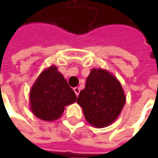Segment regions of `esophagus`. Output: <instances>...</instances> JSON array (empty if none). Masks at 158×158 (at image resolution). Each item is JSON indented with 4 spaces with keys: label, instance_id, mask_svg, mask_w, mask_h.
<instances>
[{
    "label": "esophagus",
    "instance_id": "esophagus-1",
    "mask_svg": "<svg viewBox=\"0 0 158 158\" xmlns=\"http://www.w3.org/2000/svg\"><path fill=\"white\" fill-rule=\"evenodd\" d=\"M73 91L75 92L76 96H79V92H80V89H79V87H75V88H73Z\"/></svg>",
    "mask_w": 158,
    "mask_h": 158
}]
</instances>
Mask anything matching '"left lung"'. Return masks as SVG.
Here are the masks:
<instances>
[{
    "instance_id": "left-lung-1",
    "label": "left lung",
    "mask_w": 158,
    "mask_h": 158,
    "mask_svg": "<svg viewBox=\"0 0 158 158\" xmlns=\"http://www.w3.org/2000/svg\"><path fill=\"white\" fill-rule=\"evenodd\" d=\"M125 102L120 82L115 76L102 69L90 71L85 88L80 91L77 99L86 120L96 128H103L114 122Z\"/></svg>"
}]
</instances>
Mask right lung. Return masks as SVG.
Wrapping results in <instances>:
<instances>
[{"label":"right lung","instance_id":"add662e5","mask_svg":"<svg viewBox=\"0 0 158 158\" xmlns=\"http://www.w3.org/2000/svg\"><path fill=\"white\" fill-rule=\"evenodd\" d=\"M75 93L56 66L40 74L29 94L30 108L37 118L53 121L62 116L64 107L76 101Z\"/></svg>","mask_w":158,"mask_h":158}]
</instances>
